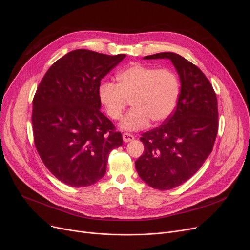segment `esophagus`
<instances>
[{"label":"esophagus","mask_w":250,"mask_h":250,"mask_svg":"<svg viewBox=\"0 0 250 250\" xmlns=\"http://www.w3.org/2000/svg\"><path fill=\"white\" fill-rule=\"evenodd\" d=\"M123 139L125 142H128V141H132L134 139V136L130 133H124L123 134Z\"/></svg>","instance_id":"1"}]
</instances>
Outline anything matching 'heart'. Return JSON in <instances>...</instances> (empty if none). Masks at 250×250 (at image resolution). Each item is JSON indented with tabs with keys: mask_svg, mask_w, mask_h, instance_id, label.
Returning <instances> with one entry per match:
<instances>
[{
	"mask_svg": "<svg viewBox=\"0 0 250 250\" xmlns=\"http://www.w3.org/2000/svg\"><path fill=\"white\" fill-rule=\"evenodd\" d=\"M118 84L104 81L99 85L98 98L112 120H120L131 100L133 108L124 117L120 126L124 130H139L165 122L174 112L180 96V81L168 68L134 63L122 70Z\"/></svg>",
	"mask_w": 250,
	"mask_h": 250,
	"instance_id": "heart-1",
	"label": "heart"
}]
</instances>
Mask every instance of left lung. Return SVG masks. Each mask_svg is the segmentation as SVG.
Returning <instances> with one entry per match:
<instances>
[{"label":"left lung","mask_w":250,"mask_h":250,"mask_svg":"<svg viewBox=\"0 0 250 250\" xmlns=\"http://www.w3.org/2000/svg\"><path fill=\"white\" fill-rule=\"evenodd\" d=\"M144 59H169L180 78L174 113L164 125L141 134L145 152L135 161L147 185L170 190L189 180L212 150L219 128L217 96L202 71L181 55L161 52Z\"/></svg>","instance_id":"left-lung-1"}]
</instances>
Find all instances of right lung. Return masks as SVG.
Masks as SVG:
<instances>
[{"instance_id":"obj_1","label":"right lung","mask_w":250,"mask_h":250,"mask_svg":"<svg viewBox=\"0 0 250 250\" xmlns=\"http://www.w3.org/2000/svg\"><path fill=\"white\" fill-rule=\"evenodd\" d=\"M126 55L73 50L47 70L32 101L34 145L58 180L90 186L105 174L110 152L123 136L100 111L101 80Z\"/></svg>"}]
</instances>
